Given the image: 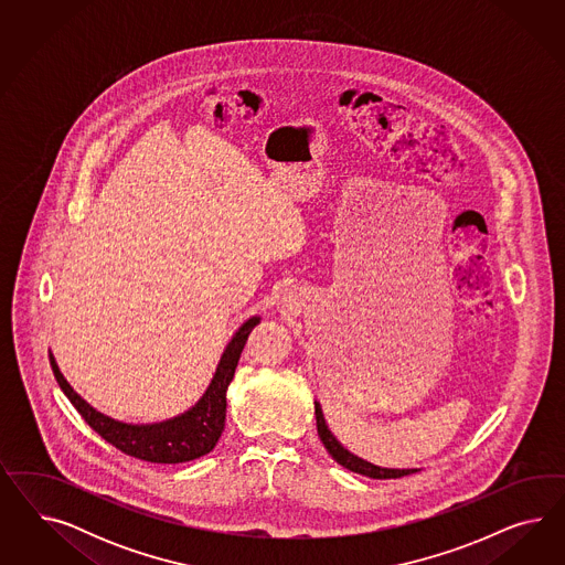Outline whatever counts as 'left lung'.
<instances>
[{
	"instance_id": "left-lung-1",
	"label": "left lung",
	"mask_w": 565,
	"mask_h": 565,
	"mask_svg": "<svg viewBox=\"0 0 565 565\" xmlns=\"http://www.w3.org/2000/svg\"><path fill=\"white\" fill-rule=\"evenodd\" d=\"M315 416H317V433H319L321 441L326 445L327 451L331 454V458L335 462L342 463L343 468H348L352 472H359V475H364V477H371V479H399V477H406V475H412V472H418V468H383V466L366 462V460H362L359 456H354L329 430L326 416H323V408H321V404L317 399H315Z\"/></svg>"
}]
</instances>
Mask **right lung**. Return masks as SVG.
<instances>
[{
	"instance_id": "right-lung-1",
	"label": "right lung",
	"mask_w": 565,
	"mask_h": 565,
	"mask_svg": "<svg viewBox=\"0 0 565 565\" xmlns=\"http://www.w3.org/2000/svg\"><path fill=\"white\" fill-rule=\"evenodd\" d=\"M260 323V317H250L238 327L232 340L223 350L215 375L211 379L203 397L182 414L149 425L121 423L103 412L95 411L86 399L74 392V387L62 375L55 356L50 352L53 375L57 385L66 394L72 406L85 418L86 425L99 433L107 444L118 447L124 454L153 463H182L196 460L209 454L222 437L225 428V406L227 387L234 379L239 354L250 331Z\"/></svg>"
}]
</instances>
